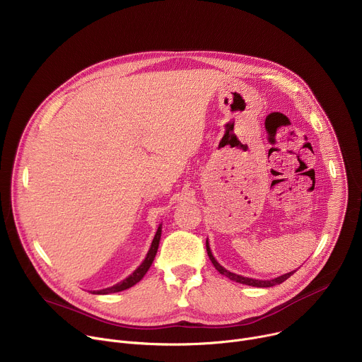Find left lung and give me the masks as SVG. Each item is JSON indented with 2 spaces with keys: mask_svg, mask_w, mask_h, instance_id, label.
Wrapping results in <instances>:
<instances>
[{
  "mask_svg": "<svg viewBox=\"0 0 362 362\" xmlns=\"http://www.w3.org/2000/svg\"><path fill=\"white\" fill-rule=\"evenodd\" d=\"M206 250H208V256H209V259L212 261V264H214V267L219 271V274H222V275H225V276H228L230 281H235V282H239V284H245V285H249V286H257V288H269V286H274V285H279V284H282L284 281H286L293 272H289V274H285V275H281V276H278V278H275V279H271V281H259V279H252V278H245V276H240V275H236V274H232V272H229V271H226L216 259L214 257V255H212V250H211V247H209V243H208V240H206Z\"/></svg>",
  "mask_w": 362,
  "mask_h": 362,
  "instance_id": "obj_1",
  "label": "left lung"
}]
</instances>
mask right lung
<instances>
[{"instance_id": "right-lung-1", "label": "right lung", "mask_w": 362, "mask_h": 362, "mask_svg": "<svg viewBox=\"0 0 362 362\" xmlns=\"http://www.w3.org/2000/svg\"><path fill=\"white\" fill-rule=\"evenodd\" d=\"M160 236H162V225L158 228V232L156 235H154L153 238V242H151V246L144 257V261L141 262V265L130 275L127 276L126 279H123L122 282L110 286V288H106V289H100V291H93V293H97V295H107V293H115V292H120V291H124V289H129L130 286L136 285L139 281H141V278L146 275V272L148 271V268L151 267L153 261H154V256H156L158 253V247H159V242H160Z\"/></svg>"}]
</instances>
